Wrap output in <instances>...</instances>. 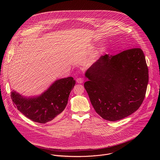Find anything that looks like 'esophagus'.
Returning a JSON list of instances; mask_svg holds the SVG:
<instances>
[{"label":"esophagus","instance_id":"1","mask_svg":"<svg viewBox=\"0 0 160 160\" xmlns=\"http://www.w3.org/2000/svg\"><path fill=\"white\" fill-rule=\"evenodd\" d=\"M76 81L78 83H79V84H81L84 82V78H78L77 79H76Z\"/></svg>","mask_w":160,"mask_h":160}]
</instances>
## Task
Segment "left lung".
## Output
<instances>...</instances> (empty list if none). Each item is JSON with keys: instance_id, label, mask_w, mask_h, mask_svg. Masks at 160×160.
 <instances>
[{"instance_id": "8db88e82", "label": "left lung", "mask_w": 160, "mask_h": 160, "mask_svg": "<svg viewBox=\"0 0 160 160\" xmlns=\"http://www.w3.org/2000/svg\"><path fill=\"white\" fill-rule=\"evenodd\" d=\"M92 105L104 119L115 121L137 111L145 96L148 69L142 50L101 56L85 74Z\"/></svg>"}]
</instances>
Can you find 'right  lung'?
I'll return each instance as SVG.
<instances>
[{
  "instance_id": "1",
  "label": "right lung",
  "mask_w": 160,
  "mask_h": 160,
  "mask_svg": "<svg viewBox=\"0 0 160 160\" xmlns=\"http://www.w3.org/2000/svg\"><path fill=\"white\" fill-rule=\"evenodd\" d=\"M75 85L73 78L58 79L42 94L26 98L15 91L11 92L14 106L32 121L45 124L58 118L65 110L69 95Z\"/></svg>"
}]
</instances>
